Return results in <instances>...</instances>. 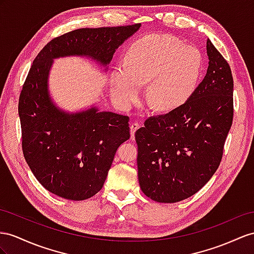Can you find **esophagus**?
Returning <instances> with one entry per match:
<instances>
[{
  "label": "esophagus",
  "mask_w": 254,
  "mask_h": 254,
  "mask_svg": "<svg viewBox=\"0 0 254 254\" xmlns=\"http://www.w3.org/2000/svg\"><path fill=\"white\" fill-rule=\"evenodd\" d=\"M140 127V126L138 125L137 122H132L131 126H129V128H131V138L134 139V135H135V132L137 131V129Z\"/></svg>",
  "instance_id": "1"
}]
</instances>
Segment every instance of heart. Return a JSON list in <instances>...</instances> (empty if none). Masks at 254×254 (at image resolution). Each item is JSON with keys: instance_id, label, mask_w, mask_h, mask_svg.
I'll return each mask as SVG.
<instances>
[{"instance_id": "obj_1", "label": "heart", "mask_w": 254, "mask_h": 254, "mask_svg": "<svg viewBox=\"0 0 254 254\" xmlns=\"http://www.w3.org/2000/svg\"><path fill=\"white\" fill-rule=\"evenodd\" d=\"M203 56L194 45L170 35L151 34L135 42L127 50L126 65L116 69L113 91L122 104L138 99L140 83H149L147 100L161 110L184 104L196 88Z\"/></svg>"}]
</instances>
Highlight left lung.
<instances>
[{"mask_svg":"<svg viewBox=\"0 0 254 254\" xmlns=\"http://www.w3.org/2000/svg\"><path fill=\"white\" fill-rule=\"evenodd\" d=\"M206 76L188 101L149 117L135 133L138 181L146 196L176 203L199 191L216 173L233 122L229 63L207 40Z\"/></svg>","mask_w":254,"mask_h":254,"instance_id":"8db88e82","label":"left lung"}]
</instances>
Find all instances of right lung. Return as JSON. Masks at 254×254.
Instances as JSON below:
<instances>
[{
    "mask_svg": "<svg viewBox=\"0 0 254 254\" xmlns=\"http://www.w3.org/2000/svg\"><path fill=\"white\" fill-rule=\"evenodd\" d=\"M139 23L77 29L51 40L36 56L19 96L22 151L40 184L58 196L82 200L105 183L117 149L129 138L128 117L92 107L67 114L51 102L48 75L59 57L84 56L107 65Z\"/></svg>",
    "mask_w": 254,
    "mask_h": 254,
    "instance_id": "obj_1",
    "label": "right lung"
}]
</instances>
